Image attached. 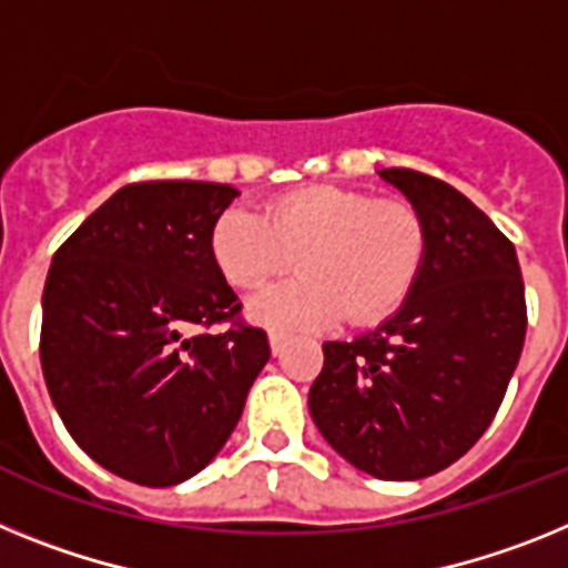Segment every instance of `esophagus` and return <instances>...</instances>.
Returning <instances> with one entry per match:
<instances>
[{
	"mask_svg": "<svg viewBox=\"0 0 568 568\" xmlns=\"http://www.w3.org/2000/svg\"><path fill=\"white\" fill-rule=\"evenodd\" d=\"M268 343H271V352L280 354L285 345V334L283 332H268Z\"/></svg>",
	"mask_w": 568,
	"mask_h": 568,
	"instance_id": "1",
	"label": "esophagus"
}]
</instances>
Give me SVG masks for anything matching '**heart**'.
Here are the masks:
<instances>
[{
  "instance_id": "heart-1",
  "label": "heart",
  "mask_w": 568,
  "mask_h": 568,
  "mask_svg": "<svg viewBox=\"0 0 568 568\" xmlns=\"http://www.w3.org/2000/svg\"><path fill=\"white\" fill-rule=\"evenodd\" d=\"M423 216L403 200L303 189L268 202L263 216L229 209L211 254L234 288H260L297 260L300 277L263 288L248 314L274 328H325L339 317L368 328L397 314L426 263Z\"/></svg>"
}]
</instances>
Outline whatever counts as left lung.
Returning <instances> with one entry per match:
<instances>
[{"label": "left lung", "mask_w": 568, "mask_h": 568, "mask_svg": "<svg viewBox=\"0 0 568 568\" xmlns=\"http://www.w3.org/2000/svg\"><path fill=\"white\" fill-rule=\"evenodd\" d=\"M428 234L400 312L352 343H325L308 408L328 446L379 480L437 475L483 437L526 339L515 245L448 182L383 168Z\"/></svg>", "instance_id": "obj_1"}]
</instances>
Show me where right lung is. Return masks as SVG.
<instances>
[{
  "instance_id": "obj_1",
  "label": "right lung",
  "mask_w": 568,
  "mask_h": 568,
  "mask_svg": "<svg viewBox=\"0 0 568 568\" xmlns=\"http://www.w3.org/2000/svg\"><path fill=\"white\" fill-rule=\"evenodd\" d=\"M234 196L220 182H131L53 254L39 337L48 392L77 446L122 480L176 486L202 471L271 357L211 254Z\"/></svg>"
}]
</instances>
